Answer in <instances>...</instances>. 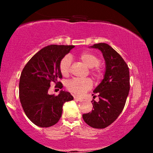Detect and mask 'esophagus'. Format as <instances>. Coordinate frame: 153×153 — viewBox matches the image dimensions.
Returning <instances> with one entry per match:
<instances>
[{
	"mask_svg": "<svg viewBox=\"0 0 153 153\" xmlns=\"http://www.w3.org/2000/svg\"><path fill=\"white\" fill-rule=\"evenodd\" d=\"M74 99L77 100V101H82V99H81V98H79V97H78V96H74Z\"/></svg>",
	"mask_w": 153,
	"mask_h": 153,
	"instance_id": "obj_1",
	"label": "esophagus"
}]
</instances>
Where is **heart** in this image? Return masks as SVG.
Masks as SVG:
<instances>
[{"mask_svg": "<svg viewBox=\"0 0 153 153\" xmlns=\"http://www.w3.org/2000/svg\"><path fill=\"white\" fill-rule=\"evenodd\" d=\"M79 58L88 68H96L94 73H98L99 72V68H98V64L99 63V59L96 55L90 52H82L79 56ZM71 59L69 56H65L61 59L59 64V68L60 73L62 75L66 76L69 74L70 68H71ZM92 87V82L90 79H78L75 78L70 80L68 82V88L70 91L76 95H82L85 91L90 90Z\"/></svg>", "mask_w": 153, "mask_h": 153, "instance_id": "1", "label": "heart"}]
</instances>
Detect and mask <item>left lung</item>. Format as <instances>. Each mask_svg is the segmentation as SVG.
<instances>
[{
    "label": "left lung",
    "instance_id": "8db88e82",
    "mask_svg": "<svg viewBox=\"0 0 153 153\" xmlns=\"http://www.w3.org/2000/svg\"><path fill=\"white\" fill-rule=\"evenodd\" d=\"M91 47L102 52L106 69L103 79L94 91L99 94V101H91L94 109L82 114V119L91 127L103 129L114 122L124 109L130 88L129 71L124 59L108 45L99 43Z\"/></svg>",
    "mask_w": 153,
    "mask_h": 153
}]
</instances>
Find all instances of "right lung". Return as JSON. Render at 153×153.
<instances>
[{"label": "right lung", "mask_w": 153, "mask_h": 153, "mask_svg": "<svg viewBox=\"0 0 153 153\" xmlns=\"http://www.w3.org/2000/svg\"><path fill=\"white\" fill-rule=\"evenodd\" d=\"M73 45H49L39 50L30 59L22 72L19 82V99L26 117L40 127H52L58 122L62 106L73 100L69 92L61 90L58 96L50 95V82L62 78L59 64Z\"/></svg>", "instance_id": "right-lung-1"}]
</instances>
